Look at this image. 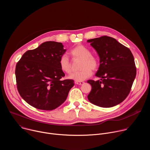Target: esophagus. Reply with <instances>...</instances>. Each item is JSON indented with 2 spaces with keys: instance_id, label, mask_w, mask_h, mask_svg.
<instances>
[{
  "instance_id": "1",
  "label": "esophagus",
  "mask_w": 150,
  "mask_h": 150,
  "mask_svg": "<svg viewBox=\"0 0 150 150\" xmlns=\"http://www.w3.org/2000/svg\"><path fill=\"white\" fill-rule=\"evenodd\" d=\"M75 83L77 85H82L84 83V82H82V81H75Z\"/></svg>"
}]
</instances>
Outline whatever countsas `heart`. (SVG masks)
<instances>
[{"mask_svg":"<svg viewBox=\"0 0 150 150\" xmlns=\"http://www.w3.org/2000/svg\"><path fill=\"white\" fill-rule=\"evenodd\" d=\"M71 54L74 58L82 60L80 64V71L72 73L69 76L70 79L76 81H82L86 79L92 75V69L96 70L98 66V60L95 56L91 55V51L87 47L79 45L74 47L71 51ZM60 69L64 72L69 74L71 72V63L67 54H63L59 59Z\"/></svg>","mask_w":150,"mask_h":150,"instance_id":"1","label":"heart"}]
</instances>
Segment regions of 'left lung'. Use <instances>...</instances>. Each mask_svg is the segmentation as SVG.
Instances as JSON below:
<instances>
[{"label":"left lung","instance_id":"left-lung-1","mask_svg":"<svg viewBox=\"0 0 150 150\" xmlns=\"http://www.w3.org/2000/svg\"><path fill=\"white\" fill-rule=\"evenodd\" d=\"M100 57L96 76L100 81L88 80L92 89L90 103L101 108H112L129 94L136 76V67L131 50L116 39L108 36L87 40Z\"/></svg>","mask_w":150,"mask_h":150}]
</instances>
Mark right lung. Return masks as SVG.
Wrapping results in <instances>:
<instances>
[{
    "label": "right lung",
    "mask_w": 150,
    "mask_h": 150,
    "mask_svg": "<svg viewBox=\"0 0 150 150\" xmlns=\"http://www.w3.org/2000/svg\"><path fill=\"white\" fill-rule=\"evenodd\" d=\"M66 50L62 42L46 41L27 51L17 63L18 92L34 108L52 110L67 100L74 82L72 79L60 80L65 75L60 69L59 59Z\"/></svg>",
    "instance_id": "1"
}]
</instances>
